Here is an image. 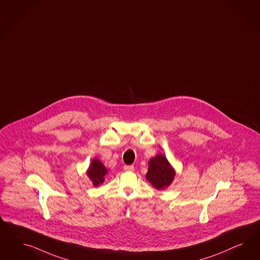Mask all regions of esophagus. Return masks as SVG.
<instances>
[{"mask_svg":"<svg viewBox=\"0 0 260 260\" xmlns=\"http://www.w3.org/2000/svg\"><path fill=\"white\" fill-rule=\"evenodd\" d=\"M124 170L126 171V172H134V167L133 165L124 166Z\"/></svg>","mask_w":260,"mask_h":260,"instance_id":"obj_1","label":"esophagus"}]
</instances>
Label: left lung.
I'll list each match as a JSON object with an SVG mask.
<instances>
[{
    "instance_id": "left-lung-1",
    "label": "left lung",
    "mask_w": 260,
    "mask_h": 260,
    "mask_svg": "<svg viewBox=\"0 0 260 260\" xmlns=\"http://www.w3.org/2000/svg\"><path fill=\"white\" fill-rule=\"evenodd\" d=\"M175 171L163 154H157L149 162L146 178L157 189L168 188L173 181Z\"/></svg>"
}]
</instances>
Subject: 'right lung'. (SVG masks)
<instances>
[{"label":"right lung","instance_id":"add662e5","mask_svg":"<svg viewBox=\"0 0 260 260\" xmlns=\"http://www.w3.org/2000/svg\"><path fill=\"white\" fill-rule=\"evenodd\" d=\"M108 173V170L103 165L102 162L94 158L87 170V176L92 182L93 186L97 187L105 181V175Z\"/></svg>","mask_w":260,"mask_h":260}]
</instances>
